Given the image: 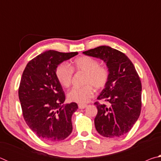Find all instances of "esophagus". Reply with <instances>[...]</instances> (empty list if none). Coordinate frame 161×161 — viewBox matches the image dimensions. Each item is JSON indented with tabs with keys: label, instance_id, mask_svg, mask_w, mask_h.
Returning <instances> with one entry per match:
<instances>
[{
	"label": "esophagus",
	"instance_id": "34e87169",
	"mask_svg": "<svg viewBox=\"0 0 161 161\" xmlns=\"http://www.w3.org/2000/svg\"><path fill=\"white\" fill-rule=\"evenodd\" d=\"M87 107L86 104H79L78 105V107L79 108H80V109H82V108H86Z\"/></svg>",
	"mask_w": 161,
	"mask_h": 161
}]
</instances>
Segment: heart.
I'll return each instance as SVG.
<instances>
[{"mask_svg": "<svg viewBox=\"0 0 161 161\" xmlns=\"http://www.w3.org/2000/svg\"><path fill=\"white\" fill-rule=\"evenodd\" d=\"M73 71L85 73L84 86L74 87L67 93L70 102L85 103L94 97V87L97 90L104 88L109 80L110 72L105 65H100L99 62L90 56H81L75 59L71 67L62 63L57 67L55 76L59 83L64 87H69L72 83Z\"/></svg>", "mask_w": 161, "mask_h": 161, "instance_id": "b5f03b06", "label": "heart"}]
</instances>
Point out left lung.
Returning a JSON list of instances; mask_svg holds the SVG:
<instances>
[{
  "instance_id": "1",
  "label": "left lung",
  "mask_w": 161,
  "mask_h": 161,
  "mask_svg": "<svg viewBox=\"0 0 161 161\" xmlns=\"http://www.w3.org/2000/svg\"><path fill=\"white\" fill-rule=\"evenodd\" d=\"M83 54L102 59L110 72L109 80L97 97L109 106L94 103L98 110L95 128L104 137H121L130 131L140 116L142 86L139 76L126 54L108 46H99Z\"/></svg>"
}]
</instances>
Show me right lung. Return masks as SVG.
Listing matches in <instances>:
<instances>
[{
  "label": "right lung",
  "instance_id": "right-lung-1",
  "mask_svg": "<svg viewBox=\"0 0 161 161\" xmlns=\"http://www.w3.org/2000/svg\"><path fill=\"white\" fill-rule=\"evenodd\" d=\"M77 54L47 50L31 59L23 71L18 89L23 118L44 141H62L72 131V116L78 106L75 102L62 105L65 94L55 69Z\"/></svg>",
  "mask_w": 161,
  "mask_h": 161
}]
</instances>
